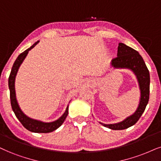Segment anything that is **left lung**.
<instances>
[{"label":"left lung","mask_w":161,"mask_h":161,"mask_svg":"<svg viewBox=\"0 0 161 161\" xmlns=\"http://www.w3.org/2000/svg\"><path fill=\"white\" fill-rule=\"evenodd\" d=\"M111 65L114 68L128 69L134 71L137 78L141 92L140 104L134 114L128 116L122 122L116 124L106 125L100 122L102 125L112 130H123L136 124L146 108L149 99V71L138 51L123 43H119L117 57L112 59Z\"/></svg>","instance_id":"1"}]
</instances>
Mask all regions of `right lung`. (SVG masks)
Returning <instances> with one entry per match:
<instances>
[{
  "label": "right lung",
  "instance_id": "add662e5",
  "mask_svg": "<svg viewBox=\"0 0 161 161\" xmlns=\"http://www.w3.org/2000/svg\"><path fill=\"white\" fill-rule=\"evenodd\" d=\"M39 41H37L36 42H35L32 46L29 47L28 49L24 51L21 53H20L19 57H17V59H15V63L13 65V68H12L10 75L9 77V92H10V102H11V106L13 108V110L15 114V116L17 117L18 119L19 120V122L22 124V125L25 127L26 129L30 130L31 132L34 133H49L52 132L53 130H55L56 129L59 128L61 125L63 124L64 122L65 118L68 116L69 114V106L66 108L65 113L63 114V116L59 117L58 119L52 122H43L41 121L33 119L30 118V117L27 116L24 113L21 111L20 109L19 104H18L16 97H15V79L16 74L19 70L20 65L24 61V59L26 57V56L28 53V51L30 50L34 47L36 45L39 43Z\"/></svg>",
  "mask_w": 161,
  "mask_h": 161
}]
</instances>
